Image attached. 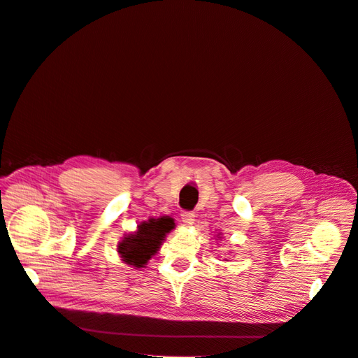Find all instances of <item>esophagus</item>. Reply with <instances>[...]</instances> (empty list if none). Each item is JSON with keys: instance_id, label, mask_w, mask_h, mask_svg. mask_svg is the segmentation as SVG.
I'll return each instance as SVG.
<instances>
[{"instance_id": "1", "label": "esophagus", "mask_w": 358, "mask_h": 358, "mask_svg": "<svg viewBox=\"0 0 358 358\" xmlns=\"http://www.w3.org/2000/svg\"><path fill=\"white\" fill-rule=\"evenodd\" d=\"M180 217H182V222L185 224V225H192L194 224V221H195V214L194 213H187V211H183L182 214H180Z\"/></svg>"}]
</instances>
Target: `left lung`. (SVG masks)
Instances as JSON below:
<instances>
[{"instance_id": "8db88e82", "label": "left lung", "mask_w": 358, "mask_h": 358, "mask_svg": "<svg viewBox=\"0 0 358 358\" xmlns=\"http://www.w3.org/2000/svg\"><path fill=\"white\" fill-rule=\"evenodd\" d=\"M218 236H220V233H218Z\"/></svg>"}]
</instances>
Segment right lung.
<instances>
[{"label":"right lung","mask_w":358,"mask_h":358,"mask_svg":"<svg viewBox=\"0 0 358 358\" xmlns=\"http://www.w3.org/2000/svg\"><path fill=\"white\" fill-rule=\"evenodd\" d=\"M175 228V221L171 217L150 218L137 225V231L127 234L118 243V255L122 262L136 268L144 267L162 245L166 236Z\"/></svg>","instance_id":"add662e5"}]
</instances>
